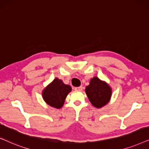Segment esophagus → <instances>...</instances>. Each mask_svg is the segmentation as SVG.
Returning <instances> with one entry per match:
<instances>
[{
	"instance_id": "34e87169",
	"label": "esophagus",
	"mask_w": 149,
	"mask_h": 149,
	"mask_svg": "<svg viewBox=\"0 0 149 149\" xmlns=\"http://www.w3.org/2000/svg\"><path fill=\"white\" fill-rule=\"evenodd\" d=\"M74 89L76 91H82L83 90V87L82 86H80V87H75Z\"/></svg>"
}]
</instances>
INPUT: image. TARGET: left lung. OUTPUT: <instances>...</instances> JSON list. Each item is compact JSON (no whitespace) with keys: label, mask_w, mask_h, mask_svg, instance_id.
<instances>
[{"label":"left lung","mask_w":149,"mask_h":149,"mask_svg":"<svg viewBox=\"0 0 149 149\" xmlns=\"http://www.w3.org/2000/svg\"><path fill=\"white\" fill-rule=\"evenodd\" d=\"M85 93L91 104L97 109H100L111 100L112 89L106 81L94 77L90 80L89 85L85 87Z\"/></svg>","instance_id":"8db88e82"}]
</instances>
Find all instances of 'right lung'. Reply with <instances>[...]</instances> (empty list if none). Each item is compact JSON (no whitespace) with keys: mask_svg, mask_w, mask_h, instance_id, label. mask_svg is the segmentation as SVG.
Masks as SVG:
<instances>
[{"mask_svg":"<svg viewBox=\"0 0 149 149\" xmlns=\"http://www.w3.org/2000/svg\"><path fill=\"white\" fill-rule=\"evenodd\" d=\"M71 91L72 88L70 85L64 84L61 79L56 78L43 89L42 96L49 106L60 109L63 107L66 96Z\"/></svg>","mask_w":149,"mask_h":149,"instance_id":"1","label":"right lung"}]
</instances>
